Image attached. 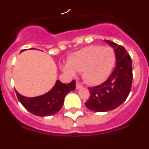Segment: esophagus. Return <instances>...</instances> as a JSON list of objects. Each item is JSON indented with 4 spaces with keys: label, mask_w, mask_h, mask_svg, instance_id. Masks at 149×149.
<instances>
[{
    "label": "esophagus",
    "mask_w": 149,
    "mask_h": 149,
    "mask_svg": "<svg viewBox=\"0 0 149 149\" xmlns=\"http://www.w3.org/2000/svg\"><path fill=\"white\" fill-rule=\"evenodd\" d=\"M81 88H83L82 85L79 84L78 82L76 83V89H81Z\"/></svg>",
    "instance_id": "1"
}]
</instances>
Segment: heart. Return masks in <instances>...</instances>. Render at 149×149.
Returning <instances> with one entry per match:
<instances>
[{
	"instance_id": "1",
	"label": "heart",
	"mask_w": 149,
	"mask_h": 149,
	"mask_svg": "<svg viewBox=\"0 0 149 149\" xmlns=\"http://www.w3.org/2000/svg\"><path fill=\"white\" fill-rule=\"evenodd\" d=\"M115 62L113 48L90 45L72 54L62 69L70 75H74L75 72H82L83 78L87 84L98 85L108 78Z\"/></svg>"
}]
</instances>
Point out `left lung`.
Instances as JSON below:
<instances>
[{
	"instance_id": "1",
	"label": "left lung",
	"mask_w": 149,
	"mask_h": 149,
	"mask_svg": "<svg viewBox=\"0 0 149 149\" xmlns=\"http://www.w3.org/2000/svg\"><path fill=\"white\" fill-rule=\"evenodd\" d=\"M114 49L116 63L113 72L104 83L89 88V99L85 104L95 112H107L120 106L127 98L132 85V62L125 48L105 40Z\"/></svg>"
}]
</instances>
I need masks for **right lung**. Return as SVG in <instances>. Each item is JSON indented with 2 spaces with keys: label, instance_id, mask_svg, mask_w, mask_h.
I'll list each match as a JSON object with an SVG mask.
<instances>
[{
  "label": "right lung",
  "instance_id": "1",
  "mask_svg": "<svg viewBox=\"0 0 149 149\" xmlns=\"http://www.w3.org/2000/svg\"><path fill=\"white\" fill-rule=\"evenodd\" d=\"M24 50H22V52ZM74 89V81L65 84L57 80L49 92L37 97L29 98L22 95L16 90L15 93L20 103L31 113L38 116H49L60 111L65 95Z\"/></svg>",
  "mask_w": 149,
  "mask_h": 149
}]
</instances>
